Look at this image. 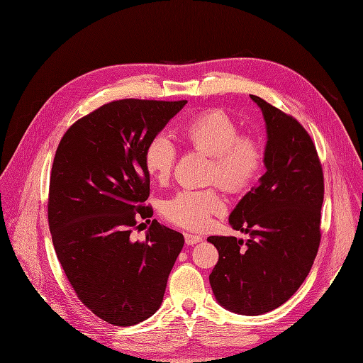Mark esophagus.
Returning <instances> with one entry per match:
<instances>
[{"label": "esophagus", "instance_id": "obj_1", "mask_svg": "<svg viewBox=\"0 0 363 363\" xmlns=\"http://www.w3.org/2000/svg\"><path fill=\"white\" fill-rule=\"evenodd\" d=\"M184 237H185V242H186V245H194V244H197V242L203 241V237H200V235H194V234H188V233H185V234H184Z\"/></svg>", "mask_w": 363, "mask_h": 363}]
</instances>
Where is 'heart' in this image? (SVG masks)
Listing matches in <instances>:
<instances>
[{
    "mask_svg": "<svg viewBox=\"0 0 363 363\" xmlns=\"http://www.w3.org/2000/svg\"><path fill=\"white\" fill-rule=\"evenodd\" d=\"M182 137L193 148L212 157L208 179L228 191H242L257 178L263 163L260 145L252 137L238 135V125L222 110H211L188 119L181 128ZM177 148L166 135H156L144 152V164L151 178L164 181L172 174ZM225 211V203L213 188H185L167 199L163 216L177 226L203 231L212 218Z\"/></svg>",
    "mask_w": 363,
    "mask_h": 363,
    "instance_id": "obj_1",
    "label": "heart"
}]
</instances>
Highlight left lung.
Listing matches in <instances>:
<instances>
[{"label":"left lung","instance_id":"1","mask_svg":"<svg viewBox=\"0 0 363 363\" xmlns=\"http://www.w3.org/2000/svg\"><path fill=\"white\" fill-rule=\"evenodd\" d=\"M266 125V172L230 215L249 238L208 237L219 260L208 281L226 311L256 316L287 301L313 264L320 241L323 175L312 138L294 118L256 95Z\"/></svg>","mask_w":363,"mask_h":363}]
</instances>
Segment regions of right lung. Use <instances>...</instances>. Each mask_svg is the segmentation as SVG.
Wrapping results in <instances>:
<instances>
[{
    "mask_svg": "<svg viewBox=\"0 0 363 363\" xmlns=\"http://www.w3.org/2000/svg\"><path fill=\"white\" fill-rule=\"evenodd\" d=\"M186 104L119 100L73 123L51 169L48 223L54 250L74 293L92 313L118 327L155 315L184 247V235L156 219L133 241L150 175L148 143Z\"/></svg>",
    "mask_w": 363,
    "mask_h": 363,
    "instance_id": "add662e5",
    "label": "right lung"
}]
</instances>
